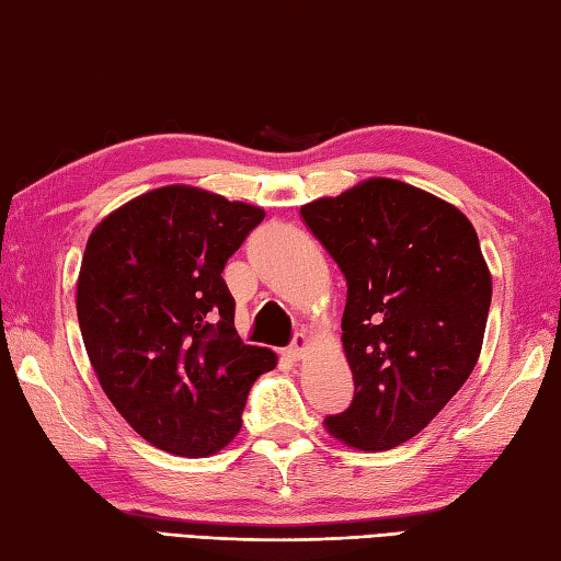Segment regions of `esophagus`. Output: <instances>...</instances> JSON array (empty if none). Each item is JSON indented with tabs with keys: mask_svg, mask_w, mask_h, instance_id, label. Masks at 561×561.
Here are the masks:
<instances>
[{
	"mask_svg": "<svg viewBox=\"0 0 561 561\" xmlns=\"http://www.w3.org/2000/svg\"><path fill=\"white\" fill-rule=\"evenodd\" d=\"M309 335H304V333H299L294 337V343L284 350V355H287L291 362H296V359H301L304 355H306V350H309Z\"/></svg>",
	"mask_w": 561,
	"mask_h": 561,
	"instance_id": "esophagus-1",
	"label": "esophagus"
}]
</instances>
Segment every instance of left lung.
I'll return each mask as SVG.
<instances>
[{"mask_svg":"<svg viewBox=\"0 0 561 561\" xmlns=\"http://www.w3.org/2000/svg\"><path fill=\"white\" fill-rule=\"evenodd\" d=\"M347 279L343 350L350 409L325 431L381 453L411 440L474 369L491 306V272L457 206L419 186L369 178L301 206Z\"/></svg>","mask_w":561,"mask_h":561,"instance_id":"1","label":"left lung"}]
</instances>
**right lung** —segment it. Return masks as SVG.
Listing matches in <instances>:
<instances>
[{
	"instance_id": "obj_1",
	"label": "right lung",
	"mask_w": 561,
	"mask_h": 561,
	"mask_svg": "<svg viewBox=\"0 0 561 561\" xmlns=\"http://www.w3.org/2000/svg\"><path fill=\"white\" fill-rule=\"evenodd\" d=\"M265 208L190 184L102 218L77 277V321L108 401L152 447L208 457L243 425L248 391L277 355L236 333L221 272Z\"/></svg>"
}]
</instances>
